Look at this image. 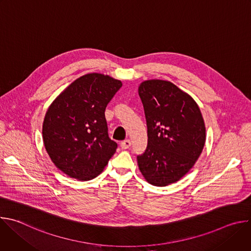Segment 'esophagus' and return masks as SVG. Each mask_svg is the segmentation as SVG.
<instances>
[{
  "instance_id": "34e87169",
  "label": "esophagus",
  "mask_w": 251,
  "mask_h": 251,
  "mask_svg": "<svg viewBox=\"0 0 251 251\" xmlns=\"http://www.w3.org/2000/svg\"><path fill=\"white\" fill-rule=\"evenodd\" d=\"M131 146V141L129 139L127 140H124L122 143H121V148L122 149H129Z\"/></svg>"
}]
</instances>
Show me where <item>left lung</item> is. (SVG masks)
Wrapping results in <instances>:
<instances>
[{"instance_id": "8db88e82", "label": "left lung", "mask_w": 251, "mask_h": 251, "mask_svg": "<svg viewBox=\"0 0 251 251\" xmlns=\"http://www.w3.org/2000/svg\"><path fill=\"white\" fill-rule=\"evenodd\" d=\"M147 124L148 145L137 156L148 183L177 182L195 165L205 142L204 122L196 101L170 81L152 79L139 86Z\"/></svg>"}]
</instances>
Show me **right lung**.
<instances>
[{"instance_id":"1","label":"right lung","mask_w":251,"mask_h":251,"mask_svg":"<svg viewBox=\"0 0 251 251\" xmlns=\"http://www.w3.org/2000/svg\"><path fill=\"white\" fill-rule=\"evenodd\" d=\"M120 80L100 74L77 78L47 111L43 137L54 165L79 181L97 176L116 152L105 109L121 88Z\"/></svg>"}]
</instances>
